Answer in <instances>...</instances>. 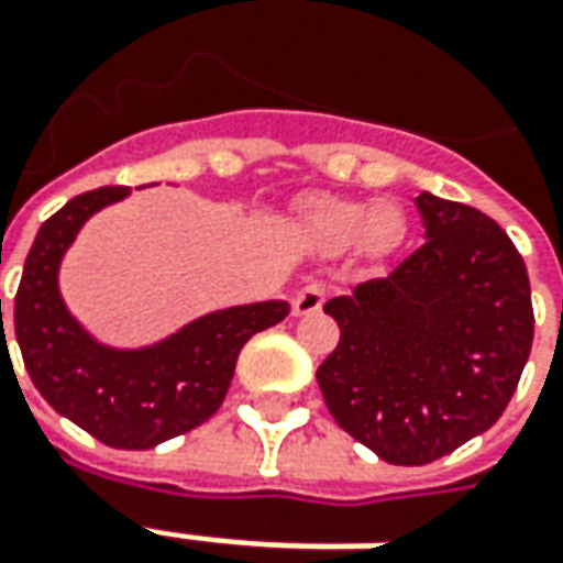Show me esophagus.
<instances>
[{
  "label": "esophagus",
  "mask_w": 563,
  "mask_h": 563,
  "mask_svg": "<svg viewBox=\"0 0 563 563\" xmlns=\"http://www.w3.org/2000/svg\"><path fill=\"white\" fill-rule=\"evenodd\" d=\"M323 298H327V286L320 280L305 283L301 289L292 298V313L296 317H308V313H317L323 308Z\"/></svg>",
  "instance_id": "1"
}]
</instances>
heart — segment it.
<instances>
[{
	"label": "heart",
	"instance_id": "b5f03b06",
	"mask_svg": "<svg viewBox=\"0 0 563 563\" xmlns=\"http://www.w3.org/2000/svg\"><path fill=\"white\" fill-rule=\"evenodd\" d=\"M305 228L323 250H347L361 243L373 255H385L400 246L407 221L394 202L345 200V197H317L305 206Z\"/></svg>",
	"mask_w": 563,
	"mask_h": 563
}]
</instances>
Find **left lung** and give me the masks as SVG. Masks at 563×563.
Returning <instances> with one entry per match:
<instances>
[{
    "mask_svg": "<svg viewBox=\"0 0 563 563\" xmlns=\"http://www.w3.org/2000/svg\"><path fill=\"white\" fill-rule=\"evenodd\" d=\"M426 243L323 311L339 345L317 369L332 419L391 465H428L506 412L533 345L530 277L490 216L416 197Z\"/></svg>",
    "mask_w": 563,
    "mask_h": 563,
    "instance_id": "1",
    "label": "left lung"
}]
</instances>
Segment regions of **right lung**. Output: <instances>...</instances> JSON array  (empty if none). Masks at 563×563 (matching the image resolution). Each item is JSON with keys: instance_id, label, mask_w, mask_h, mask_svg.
<instances>
[{"instance_id": "right-lung-1", "label": "right lung", "mask_w": 563, "mask_h": 563, "mask_svg": "<svg viewBox=\"0 0 563 563\" xmlns=\"http://www.w3.org/2000/svg\"><path fill=\"white\" fill-rule=\"evenodd\" d=\"M122 197L129 187H98L73 197L42 224L14 296V335L26 373L55 412L107 446L151 450L216 416L240 347L280 323L289 305L255 301L212 311L137 351L95 342L64 308L57 267L79 228Z\"/></svg>"}]
</instances>
